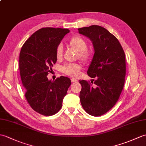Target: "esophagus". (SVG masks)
<instances>
[{
    "instance_id": "obj_1",
    "label": "esophagus",
    "mask_w": 146,
    "mask_h": 146,
    "mask_svg": "<svg viewBox=\"0 0 146 146\" xmlns=\"http://www.w3.org/2000/svg\"><path fill=\"white\" fill-rule=\"evenodd\" d=\"M71 81H72V83H73V82H76V81H78V80L75 78H72L71 79Z\"/></svg>"
}]
</instances>
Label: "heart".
Here are the masks:
<instances>
[{
	"label": "heart",
	"instance_id": "1",
	"mask_svg": "<svg viewBox=\"0 0 146 146\" xmlns=\"http://www.w3.org/2000/svg\"><path fill=\"white\" fill-rule=\"evenodd\" d=\"M70 46L78 52L77 57L84 63L88 62L91 58V53L87 50V43L83 38L79 36H73L69 42ZM63 55V48L60 45L56 48V57L58 59H60ZM81 66L78 63H69L64 65L61 68V71L67 75L72 76H76L80 70Z\"/></svg>",
	"mask_w": 146,
	"mask_h": 146
}]
</instances>
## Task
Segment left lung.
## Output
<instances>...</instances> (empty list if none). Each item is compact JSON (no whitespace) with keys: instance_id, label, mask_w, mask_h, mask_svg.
<instances>
[{"instance_id":"left-lung-1","label":"left lung","mask_w":146,"mask_h":146,"mask_svg":"<svg viewBox=\"0 0 146 146\" xmlns=\"http://www.w3.org/2000/svg\"><path fill=\"white\" fill-rule=\"evenodd\" d=\"M78 32L92 42L94 50L87 73L95 78L93 80L95 86L85 80L79 81L81 104L88 114L100 116L114 106L123 89L126 76L124 52L116 37L102 27H83L78 29Z\"/></svg>"}]
</instances>
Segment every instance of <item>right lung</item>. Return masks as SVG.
<instances>
[{
	"instance_id": "right-lung-1",
	"label": "right lung",
	"mask_w": 146,
	"mask_h": 146,
	"mask_svg": "<svg viewBox=\"0 0 146 146\" xmlns=\"http://www.w3.org/2000/svg\"><path fill=\"white\" fill-rule=\"evenodd\" d=\"M67 29L46 28L37 30L23 44L19 56V70L25 96L32 109L43 116L59 111L71 84L68 77L55 81L47 78L56 62V48Z\"/></svg>"
}]
</instances>
